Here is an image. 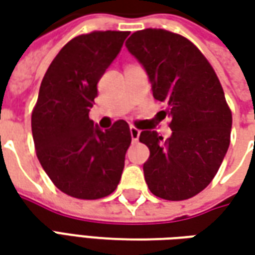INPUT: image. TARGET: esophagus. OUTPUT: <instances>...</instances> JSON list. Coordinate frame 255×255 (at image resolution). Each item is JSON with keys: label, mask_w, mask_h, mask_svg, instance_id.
<instances>
[{"label": "esophagus", "mask_w": 255, "mask_h": 255, "mask_svg": "<svg viewBox=\"0 0 255 255\" xmlns=\"http://www.w3.org/2000/svg\"><path fill=\"white\" fill-rule=\"evenodd\" d=\"M130 136H132L133 142H136V140L139 139V136H140V130L136 129L134 126H130Z\"/></svg>", "instance_id": "34e87169"}]
</instances>
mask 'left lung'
<instances>
[{"instance_id":"1","label":"left lung","mask_w":255,"mask_h":255,"mask_svg":"<svg viewBox=\"0 0 255 255\" xmlns=\"http://www.w3.org/2000/svg\"><path fill=\"white\" fill-rule=\"evenodd\" d=\"M126 48L143 65L156 101L167 106L171 136L142 130L150 156L144 180L164 200L190 199L214 179L230 144L231 111L210 62L187 38L166 29L136 31Z\"/></svg>"}]
</instances>
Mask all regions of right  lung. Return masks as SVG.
<instances>
[{
	"mask_svg": "<svg viewBox=\"0 0 255 255\" xmlns=\"http://www.w3.org/2000/svg\"><path fill=\"white\" fill-rule=\"evenodd\" d=\"M128 31L75 36L49 65L41 82L31 126L38 160L65 194L96 200L116 190L132 142L129 125L93 126L89 111L98 82L121 52Z\"/></svg>",
	"mask_w": 255,
	"mask_h": 255,
	"instance_id": "obj_1",
	"label": "right lung"
}]
</instances>
